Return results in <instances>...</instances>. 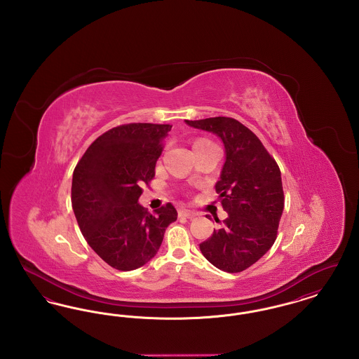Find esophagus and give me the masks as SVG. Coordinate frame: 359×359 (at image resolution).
Listing matches in <instances>:
<instances>
[{"label": "esophagus", "mask_w": 359, "mask_h": 359, "mask_svg": "<svg viewBox=\"0 0 359 359\" xmlns=\"http://www.w3.org/2000/svg\"><path fill=\"white\" fill-rule=\"evenodd\" d=\"M179 215L180 217H186V218H194L196 215V212L192 211V210H188V208H180L179 210Z\"/></svg>", "instance_id": "1"}]
</instances>
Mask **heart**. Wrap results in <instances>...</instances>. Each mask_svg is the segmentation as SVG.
Masks as SVG:
<instances>
[{"label": "heart", "instance_id": "b5f03b06", "mask_svg": "<svg viewBox=\"0 0 359 359\" xmlns=\"http://www.w3.org/2000/svg\"><path fill=\"white\" fill-rule=\"evenodd\" d=\"M205 144H211L208 140H198V141H195V144H194V147H196V145H205Z\"/></svg>", "mask_w": 359, "mask_h": 359}]
</instances>
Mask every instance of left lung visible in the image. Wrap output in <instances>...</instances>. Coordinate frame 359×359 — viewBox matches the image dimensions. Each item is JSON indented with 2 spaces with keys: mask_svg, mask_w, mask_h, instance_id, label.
I'll return each instance as SVG.
<instances>
[{
  "mask_svg": "<svg viewBox=\"0 0 359 359\" xmlns=\"http://www.w3.org/2000/svg\"><path fill=\"white\" fill-rule=\"evenodd\" d=\"M186 122L223 141L226 161L215 191L229 217L199 248L218 269L238 273L264 256L277 238L284 210L281 172L259 138L239 121L212 117ZM215 222L221 221L215 218Z\"/></svg>",
  "mask_w": 359,
  "mask_h": 359,
  "instance_id": "8db88e82",
  "label": "left lung"
}]
</instances>
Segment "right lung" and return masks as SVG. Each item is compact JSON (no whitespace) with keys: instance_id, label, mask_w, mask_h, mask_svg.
Wrapping results in <instances>:
<instances>
[{"instance_id":"add662e5","label":"right lung","mask_w":359,"mask_h":359,"mask_svg":"<svg viewBox=\"0 0 359 359\" xmlns=\"http://www.w3.org/2000/svg\"><path fill=\"white\" fill-rule=\"evenodd\" d=\"M171 128L141 122L116 126L87 148L74 170L71 203L79 229L114 269L133 271L152 259L165 229L177 219L171 203L154 214L138 205Z\"/></svg>"}]
</instances>
